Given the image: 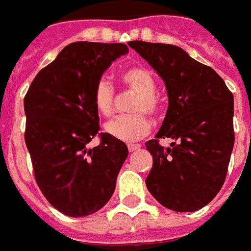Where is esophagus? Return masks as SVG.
I'll return each instance as SVG.
<instances>
[{
    "label": "esophagus",
    "instance_id": "1",
    "mask_svg": "<svg viewBox=\"0 0 251 251\" xmlns=\"http://www.w3.org/2000/svg\"><path fill=\"white\" fill-rule=\"evenodd\" d=\"M140 148H141L140 144H128V150L129 151H135V150L140 149Z\"/></svg>",
    "mask_w": 251,
    "mask_h": 251
}]
</instances>
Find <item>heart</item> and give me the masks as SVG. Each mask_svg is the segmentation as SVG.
I'll use <instances>...</instances> for the list:
<instances>
[{"label": "heart", "instance_id": "b5f03b06", "mask_svg": "<svg viewBox=\"0 0 251 251\" xmlns=\"http://www.w3.org/2000/svg\"><path fill=\"white\" fill-rule=\"evenodd\" d=\"M120 80L128 89L137 93L131 105V111L136 113L116 118L106 124L105 129L110 136L119 141H137L145 137L151 129L150 119L145 113L157 116L162 110L160 100L155 93V77L145 67H131L122 74ZM114 98L115 91L113 85L106 80H100L93 91L94 107L100 115L105 118L113 115Z\"/></svg>", "mask_w": 251, "mask_h": 251}]
</instances>
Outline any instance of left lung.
Returning a JSON list of instances; mask_svg holds the SVG:
<instances>
[{
  "instance_id": "obj_1",
  "label": "left lung",
  "mask_w": 251,
  "mask_h": 251,
  "mask_svg": "<svg viewBox=\"0 0 251 251\" xmlns=\"http://www.w3.org/2000/svg\"><path fill=\"white\" fill-rule=\"evenodd\" d=\"M163 79L168 109L154 140L146 142L153 167L145 182L174 211H197L215 198L227 176L234 144L233 96L211 67L175 45L128 43ZM172 138L163 148L159 138Z\"/></svg>"
}]
</instances>
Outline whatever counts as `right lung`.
Segmentation results:
<instances>
[{
	"label": "right lung",
	"instance_id": "1",
	"mask_svg": "<svg viewBox=\"0 0 251 251\" xmlns=\"http://www.w3.org/2000/svg\"><path fill=\"white\" fill-rule=\"evenodd\" d=\"M126 44L79 41L67 45L36 75L24 97V140L44 197L72 218L91 215L109 202L128 149L98 133L93 91ZM97 134L100 145L87 150Z\"/></svg>",
	"mask_w": 251,
	"mask_h": 251
}]
</instances>
